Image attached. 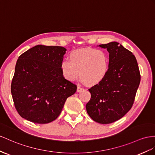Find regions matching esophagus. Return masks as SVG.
Returning a JSON list of instances; mask_svg holds the SVG:
<instances>
[{
	"label": "esophagus",
	"instance_id": "1",
	"mask_svg": "<svg viewBox=\"0 0 155 155\" xmlns=\"http://www.w3.org/2000/svg\"><path fill=\"white\" fill-rule=\"evenodd\" d=\"M83 90H84V88H82L81 86H78V87H77V92H81V91H82Z\"/></svg>",
	"mask_w": 155,
	"mask_h": 155
}]
</instances>
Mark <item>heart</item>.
<instances>
[{"instance_id": "obj_1", "label": "heart", "mask_w": 155, "mask_h": 155, "mask_svg": "<svg viewBox=\"0 0 155 155\" xmlns=\"http://www.w3.org/2000/svg\"><path fill=\"white\" fill-rule=\"evenodd\" d=\"M109 58L106 52L94 48H81L73 51L69 60L61 63L63 76L73 82L81 76L82 81L89 85L100 83L108 72Z\"/></svg>"}]
</instances>
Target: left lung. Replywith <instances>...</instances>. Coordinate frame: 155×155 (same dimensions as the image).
Instances as JSON below:
<instances>
[{
	"label": "left lung",
	"mask_w": 155,
	"mask_h": 155,
	"mask_svg": "<svg viewBox=\"0 0 155 155\" xmlns=\"http://www.w3.org/2000/svg\"><path fill=\"white\" fill-rule=\"evenodd\" d=\"M109 53V69L100 83L88 89L87 113L93 120L106 124L124 117L134 104L141 81L136 57L117 42L99 45Z\"/></svg>",
	"instance_id": "obj_1"
}]
</instances>
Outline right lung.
Returning a JSON list of instances; mask_svg holds the SVG:
<instances>
[{"mask_svg": "<svg viewBox=\"0 0 155 155\" xmlns=\"http://www.w3.org/2000/svg\"><path fill=\"white\" fill-rule=\"evenodd\" d=\"M64 47L37 45L19 57L11 84L15 109L22 118L47 124L60 114L77 86L63 76Z\"/></svg>", "mask_w": 155, "mask_h": 155, "instance_id": "obj_1", "label": "right lung"}]
</instances>
